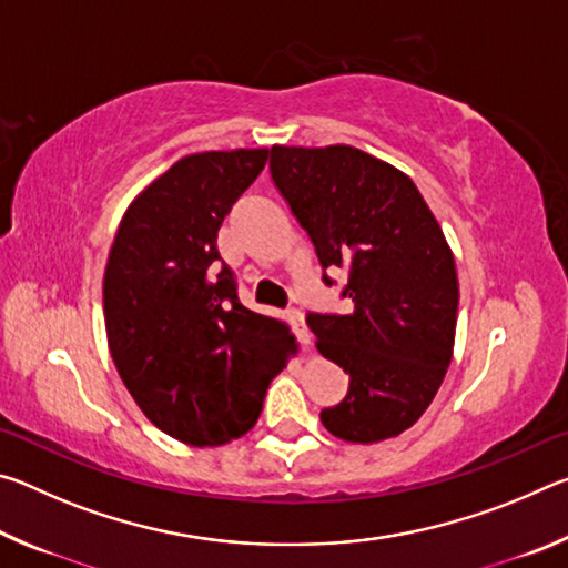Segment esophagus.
Wrapping results in <instances>:
<instances>
[{"label":"esophagus","mask_w":568,"mask_h":568,"mask_svg":"<svg viewBox=\"0 0 568 568\" xmlns=\"http://www.w3.org/2000/svg\"><path fill=\"white\" fill-rule=\"evenodd\" d=\"M287 323H291V328L297 335V341H301L303 345L311 343V331H307V323H305L301 311H287Z\"/></svg>","instance_id":"esophagus-1"}]
</instances>
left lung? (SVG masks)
<instances>
[{
  "instance_id": "obj_1",
  "label": "left lung",
  "mask_w": 568,
  "mask_h": 568,
  "mask_svg": "<svg viewBox=\"0 0 568 568\" xmlns=\"http://www.w3.org/2000/svg\"><path fill=\"white\" fill-rule=\"evenodd\" d=\"M271 175L325 271H348L353 311L307 315L315 348L351 376L323 426L351 444L398 436L454 355L458 275L444 230L406 172L358 148L273 145Z\"/></svg>"
}]
</instances>
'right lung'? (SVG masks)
Segmentation results:
<instances>
[{
  "mask_svg": "<svg viewBox=\"0 0 568 568\" xmlns=\"http://www.w3.org/2000/svg\"><path fill=\"white\" fill-rule=\"evenodd\" d=\"M267 148L195 152L132 200L104 267V328L130 396L168 436L223 446L255 426L297 353L283 321L237 301L217 230Z\"/></svg>",
  "mask_w": 568,
  "mask_h": 568,
  "instance_id": "obj_1",
  "label": "right lung"
}]
</instances>
